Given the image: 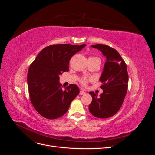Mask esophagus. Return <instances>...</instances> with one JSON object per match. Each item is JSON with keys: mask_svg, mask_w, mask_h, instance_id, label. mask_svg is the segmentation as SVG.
Here are the masks:
<instances>
[{"mask_svg": "<svg viewBox=\"0 0 155 155\" xmlns=\"http://www.w3.org/2000/svg\"><path fill=\"white\" fill-rule=\"evenodd\" d=\"M84 94H85V92H84L83 91L81 90L80 92H79V95H84Z\"/></svg>", "mask_w": 155, "mask_h": 155, "instance_id": "1", "label": "esophagus"}]
</instances>
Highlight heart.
Returning a JSON list of instances; mask_svg holds the SVG:
<instances>
[{"label": "heart", "mask_w": 155, "mask_h": 155, "mask_svg": "<svg viewBox=\"0 0 155 155\" xmlns=\"http://www.w3.org/2000/svg\"><path fill=\"white\" fill-rule=\"evenodd\" d=\"M96 58V59H100L99 58H96V57H94V58ZM88 80H91V79H87V78H82L81 80H80V82H81V83L83 85H87V83H88Z\"/></svg>", "instance_id": "1"}]
</instances>
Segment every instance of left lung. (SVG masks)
<instances>
[{"label":"left lung","instance_id":"obj_1","mask_svg":"<svg viewBox=\"0 0 155 155\" xmlns=\"http://www.w3.org/2000/svg\"><path fill=\"white\" fill-rule=\"evenodd\" d=\"M92 47L100 50L107 61L100 79L103 93L98 96L89 92L92 101L88 109L96 118H107L117 113L125 99L129 81L127 65L118 51L110 46L97 44Z\"/></svg>","mask_w":155,"mask_h":155}]
</instances>
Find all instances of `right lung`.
<instances>
[{"instance_id": "obj_1", "label": "right lung", "mask_w": 155, "mask_h": 155, "mask_svg": "<svg viewBox=\"0 0 155 155\" xmlns=\"http://www.w3.org/2000/svg\"><path fill=\"white\" fill-rule=\"evenodd\" d=\"M86 46L70 44L46 46L37 55L28 72V87L31 104L44 118H58L64 115L79 93L76 85L65 89L59 83V76L69 70V61Z\"/></svg>"}]
</instances>
